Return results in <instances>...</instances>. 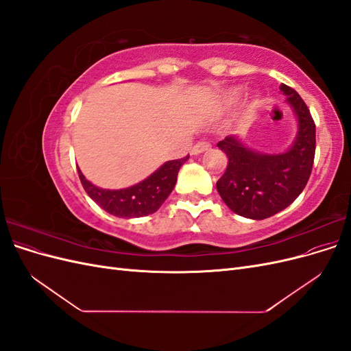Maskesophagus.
<instances>
[{"label":"esophagus","mask_w":351,"mask_h":351,"mask_svg":"<svg viewBox=\"0 0 351 351\" xmlns=\"http://www.w3.org/2000/svg\"><path fill=\"white\" fill-rule=\"evenodd\" d=\"M210 149V143L208 142H199L192 147V155H199V154H204L205 151Z\"/></svg>","instance_id":"1"}]
</instances>
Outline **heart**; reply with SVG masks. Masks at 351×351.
<instances>
[{
    "label": "heart",
    "instance_id": "b5f03b06",
    "mask_svg": "<svg viewBox=\"0 0 351 351\" xmlns=\"http://www.w3.org/2000/svg\"><path fill=\"white\" fill-rule=\"evenodd\" d=\"M241 99V89H232L230 92H227L224 97L221 99V108H231Z\"/></svg>",
    "mask_w": 351,
    "mask_h": 351
}]
</instances>
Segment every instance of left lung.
<instances>
[{
    "label": "left lung",
    "instance_id": "8db88e82",
    "mask_svg": "<svg viewBox=\"0 0 351 351\" xmlns=\"http://www.w3.org/2000/svg\"><path fill=\"white\" fill-rule=\"evenodd\" d=\"M280 90L297 119V134L289 149L281 154L254 151L239 136L218 142L228 156V165L217 182V190L226 205L244 218L265 219L278 214L303 192L312 173L316 147L313 119L294 89L281 84Z\"/></svg>",
    "mask_w": 351,
    "mask_h": 351
}]
</instances>
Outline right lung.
<instances>
[{"label": "right lung", "mask_w": 351, "mask_h": 351, "mask_svg": "<svg viewBox=\"0 0 351 351\" xmlns=\"http://www.w3.org/2000/svg\"><path fill=\"white\" fill-rule=\"evenodd\" d=\"M189 156L167 161L143 182L120 190L97 187L82 174L80 168H77V173L83 189L104 210L120 218H139L154 214L161 208L165 199L173 192L177 174Z\"/></svg>", "instance_id": "add662e5"}]
</instances>
